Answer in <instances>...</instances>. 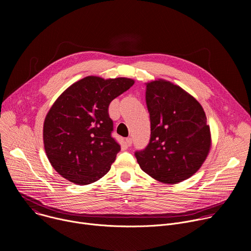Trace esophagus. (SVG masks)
I'll return each mask as SVG.
<instances>
[{
	"instance_id": "obj_1",
	"label": "esophagus",
	"mask_w": 251,
	"mask_h": 251,
	"mask_svg": "<svg viewBox=\"0 0 251 251\" xmlns=\"http://www.w3.org/2000/svg\"><path fill=\"white\" fill-rule=\"evenodd\" d=\"M125 142H126V145H127L128 147L132 146V138H131V137H128V138H126Z\"/></svg>"
}]
</instances>
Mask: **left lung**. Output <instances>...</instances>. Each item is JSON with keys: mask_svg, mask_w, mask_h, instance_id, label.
I'll return each mask as SVG.
<instances>
[{"mask_svg": "<svg viewBox=\"0 0 251 251\" xmlns=\"http://www.w3.org/2000/svg\"><path fill=\"white\" fill-rule=\"evenodd\" d=\"M151 137L145 149L136 151L141 169L165 184H176L193 176L210 148L209 126L201 105L170 81L146 85Z\"/></svg>", "mask_w": 251, "mask_h": 251, "instance_id": "obj_1", "label": "left lung"}]
</instances>
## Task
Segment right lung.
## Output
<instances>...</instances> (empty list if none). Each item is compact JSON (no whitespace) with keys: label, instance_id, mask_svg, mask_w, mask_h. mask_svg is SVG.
<instances>
[{"label":"right lung","instance_id":"1","mask_svg":"<svg viewBox=\"0 0 251 251\" xmlns=\"http://www.w3.org/2000/svg\"><path fill=\"white\" fill-rule=\"evenodd\" d=\"M134 80L87 76L53 103L44 124V143L53 169L76 185L96 182L109 172L121 147L112 137L110 102Z\"/></svg>","mask_w":251,"mask_h":251}]
</instances>
